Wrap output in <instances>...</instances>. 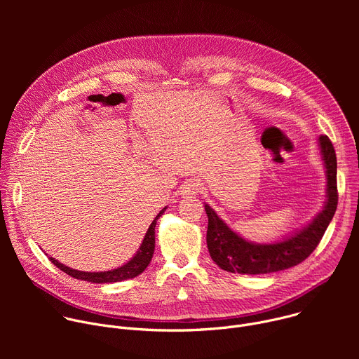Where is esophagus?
<instances>
[{
    "label": "esophagus",
    "instance_id": "1",
    "mask_svg": "<svg viewBox=\"0 0 359 359\" xmlns=\"http://www.w3.org/2000/svg\"><path fill=\"white\" fill-rule=\"evenodd\" d=\"M198 191H200V182L194 179L186 182L180 189L182 196H193V194H197Z\"/></svg>",
    "mask_w": 359,
    "mask_h": 359
}]
</instances>
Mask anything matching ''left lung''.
<instances>
[{
    "instance_id": "8db88e82",
    "label": "left lung",
    "mask_w": 359,
    "mask_h": 359,
    "mask_svg": "<svg viewBox=\"0 0 359 359\" xmlns=\"http://www.w3.org/2000/svg\"><path fill=\"white\" fill-rule=\"evenodd\" d=\"M318 146L324 162L327 189L323 210L297 231L273 243H254L231 230L217 213L204 203L209 217L208 248L212 260L224 271L238 274H267L291 269L304 262L321 241L331 223L337 204V156L331 140L318 137Z\"/></svg>"
}]
</instances>
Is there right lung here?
Wrapping results in <instances>:
<instances>
[{
    "instance_id": "right-lung-1",
    "label": "right lung",
    "mask_w": 359,
    "mask_h": 359,
    "mask_svg": "<svg viewBox=\"0 0 359 359\" xmlns=\"http://www.w3.org/2000/svg\"><path fill=\"white\" fill-rule=\"evenodd\" d=\"M166 209L168 208L162 209L159 212V215L155 217V220L151 222V224L149 226V229H147V231H146V234L142 240L140 247L137 248V251H136L133 257L128 263H125L123 266H121L118 269L108 270V271H79V270L71 269V267L60 263L54 257H49V260L53 262L60 270L67 273L68 276H71L74 278H78V280L95 283V284L118 283V281L135 278L146 270V267L149 266V263L153 257V252H155V227H156V222L165 213Z\"/></svg>"
}]
</instances>
